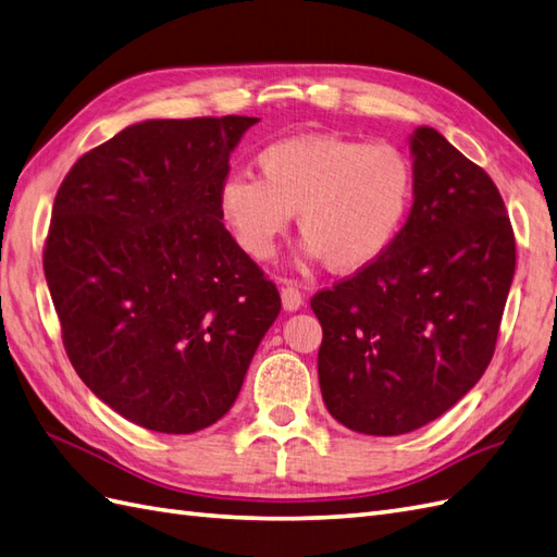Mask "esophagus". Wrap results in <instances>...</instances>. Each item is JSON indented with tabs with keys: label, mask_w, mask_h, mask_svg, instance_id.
Segmentation results:
<instances>
[{
	"label": "esophagus",
	"mask_w": 557,
	"mask_h": 557,
	"mask_svg": "<svg viewBox=\"0 0 557 557\" xmlns=\"http://www.w3.org/2000/svg\"><path fill=\"white\" fill-rule=\"evenodd\" d=\"M282 306L284 310H298L304 306V294L298 292L296 284H284L282 287Z\"/></svg>",
	"instance_id": "esophagus-1"
}]
</instances>
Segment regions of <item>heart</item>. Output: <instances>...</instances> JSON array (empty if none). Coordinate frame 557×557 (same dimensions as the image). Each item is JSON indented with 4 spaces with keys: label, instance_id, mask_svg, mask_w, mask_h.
Wrapping results in <instances>:
<instances>
[{
    "label": "heart",
    "instance_id": "1",
    "mask_svg": "<svg viewBox=\"0 0 557 557\" xmlns=\"http://www.w3.org/2000/svg\"><path fill=\"white\" fill-rule=\"evenodd\" d=\"M253 164L259 178H227L219 207L256 261L275 253L296 213L306 256L358 273L395 245L414 209V160L391 140L306 134L270 143Z\"/></svg>",
    "mask_w": 557,
    "mask_h": 557
}]
</instances>
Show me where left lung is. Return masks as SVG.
<instances>
[{
  "mask_svg": "<svg viewBox=\"0 0 557 557\" xmlns=\"http://www.w3.org/2000/svg\"><path fill=\"white\" fill-rule=\"evenodd\" d=\"M417 199L376 263L310 298L330 414L364 435L431 423L492 362L516 273L502 193L431 126L411 136Z\"/></svg>",
  "mask_w": 557,
  "mask_h": 557,
  "instance_id": "left-lung-1",
  "label": "left lung"
}]
</instances>
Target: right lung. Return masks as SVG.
I'll return each instance as SVG.
<instances>
[{
	"mask_svg": "<svg viewBox=\"0 0 557 557\" xmlns=\"http://www.w3.org/2000/svg\"><path fill=\"white\" fill-rule=\"evenodd\" d=\"M256 122L126 126L55 193L41 259L65 352L96 397L148 431L216 423L280 315L275 282L219 207L231 152Z\"/></svg>",
	"mask_w": 557,
	"mask_h": 557,
	"instance_id": "right-lung-1",
	"label": "right lung"
}]
</instances>
